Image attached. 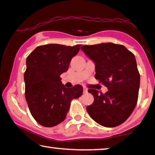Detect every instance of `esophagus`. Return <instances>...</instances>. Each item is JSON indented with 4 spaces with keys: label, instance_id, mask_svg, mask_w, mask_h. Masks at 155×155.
Listing matches in <instances>:
<instances>
[{
    "label": "esophagus",
    "instance_id": "esophagus-1",
    "mask_svg": "<svg viewBox=\"0 0 155 155\" xmlns=\"http://www.w3.org/2000/svg\"><path fill=\"white\" fill-rule=\"evenodd\" d=\"M87 92H88L87 88V87H83V92L84 93H87Z\"/></svg>",
    "mask_w": 155,
    "mask_h": 155
}]
</instances>
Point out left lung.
I'll return each instance as SVG.
<instances>
[{"label": "left lung", "mask_w": 155, "mask_h": 155, "mask_svg": "<svg viewBox=\"0 0 155 155\" xmlns=\"http://www.w3.org/2000/svg\"><path fill=\"white\" fill-rule=\"evenodd\" d=\"M81 49L94 63L95 78L108 88L105 94L88 90L94 102L87 111L101 126H119L133 113L138 98L140 78L134 54L113 43L84 45Z\"/></svg>", "instance_id": "obj_1"}]
</instances>
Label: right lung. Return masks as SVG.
I'll return each instance as SVG.
<instances>
[{
  "mask_svg": "<svg viewBox=\"0 0 155 155\" xmlns=\"http://www.w3.org/2000/svg\"><path fill=\"white\" fill-rule=\"evenodd\" d=\"M80 47V44H46L37 46L27 56L24 75L25 99L33 118L41 126L53 127L63 122L71 101L82 94L81 85L66 88L60 78L68 70Z\"/></svg>",
  "mask_w": 155,
  "mask_h": 155,
  "instance_id": "1",
  "label": "right lung"
}]
</instances>
